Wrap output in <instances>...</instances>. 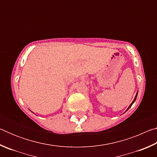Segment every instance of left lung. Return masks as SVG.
Wrapping results in <instances>:
<instances>
[{"label":"left lung","instance_id":"left-lung-1","mask_svg":"<svg viewBox=\"0 0 157 157\" xmlns=\"http://www.w3.org/2000/svg\"><path fill=\"white\" fill-rule=\"evenodd\" d=\"M137 94H138V93H137V94H136V97H135V98H134V101H133V102H132V104L129 105V108H128V109H129L130 107H132V105H133V103H134V102H135V100H136V97H137Z\"/></svg>","mask_w":157,"mask_h":157}]
</instances>
